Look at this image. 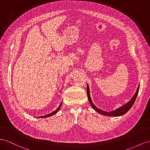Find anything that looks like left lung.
Segmentation results:
<instances>
[{
    "label": "left lung",
    "instance_id": "8db88e82",
    "mask_svg": "<svg viewBox=\"0 0 150 150\" xmlns=\"http://www.w3.org/2000/svg\"><path fill=\"white\" fill-rule=\"evenodd\" d=\"M139 85L137 87V89L136 92L135 94L134 95V96L131 98L130 100L125 104L124 105L122 106L120 108H117V110L112 111V112H105V111H103L101 109L98 108L96 106L94 103H93V101H92V99L91 98V96H90V90H89V86L87 84V97H88V99H89V101L90 103V104L91 105V106L93 107V108L96 111V112L99 113V114H101L105 115V116H112V117H119V116H122V115H124L125 113H126L127 112H128V111L131 108V107L132 106V105H134V102H135L136 99L137 98V96L138 94V92H139Z\"/></svg>",
    "mask_w": 150,
    "mask_h": 150
}]
</instances>
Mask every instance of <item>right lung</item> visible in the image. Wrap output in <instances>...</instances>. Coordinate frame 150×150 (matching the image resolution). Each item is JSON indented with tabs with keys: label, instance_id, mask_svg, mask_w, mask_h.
<instances>
[{
	"label": "right lung",
	"instance_id": "1",
	"mask_svg": "<svg viewBox=\"0 0 150 150\" xmlns=\"http://www.w3.org/2000/svg\"><path fill=\"white\" fill-rule=\"evenodd\" d=\"M61 105H62V102L61 103V104H60V105L59 106V107L58 108H57L55 111H54V112H52V113H49V114H48V115H44V116H40V117H38V118H47V117H51V116H52V115H54V114H56V113H57V112H58V111L60 110V108H61Z\"/></svg>",
	"mask_w": 150,
	"mask_h": 150
}]
</instances>
